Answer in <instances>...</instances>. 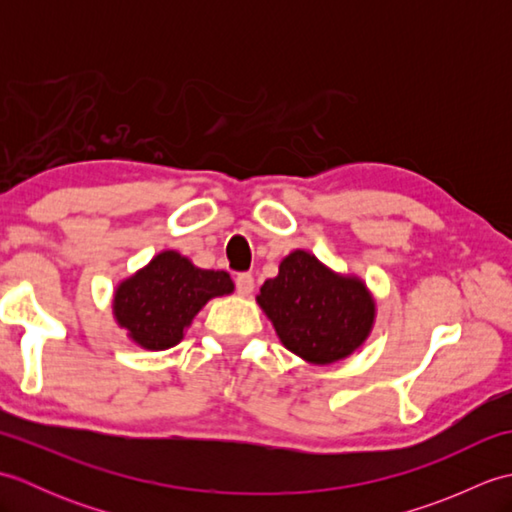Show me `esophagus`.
<instances>
[{"label": "esophagus", "instance_id": "esophagus-1", "mask_svg": "<svg viewBox=\"0 0 512 512\" xmlns=\"http://www.w3.org/2000/svg\"><path fill=\"white\" fill-rule=\"evenodd\" d=\"M235 286H237L239 295L248 297L250 292H253V288H255V279H253V275H250V273H239L235 277Z\"/></svg>", "mask_w": 512, "mask_h": 512}]
</instances>
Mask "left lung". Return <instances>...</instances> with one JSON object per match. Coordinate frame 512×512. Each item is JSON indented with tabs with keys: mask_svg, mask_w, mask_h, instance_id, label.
<instances>
[{
	"mask_svg": "<svg viewBox=\"0 0 512 512\" xmlns=\"http://www.w3.org/2000/svg\"><path fill=\"white\" fill-rule=\"evenodd\" d=\"M257 303L281 345L312 365L354 354L376 321L374 295L361 277L334 273L301 248L281 259L279 275L264 281Z\"/></svg>",
	"mask_w": 512,
	"mask_h": 512,
	"instance_id": "left-lung-1",
	"label": "left lung"
}]
</instances>
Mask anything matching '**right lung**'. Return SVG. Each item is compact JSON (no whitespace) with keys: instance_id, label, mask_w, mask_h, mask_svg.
<instances>
[{"instance_id":"obj_1","label":"right lung","mask_w":512,"mask_h":512,"mask_svg":"<svg viewBox=\"0 0 512 512\" xmlns=\"http://www.w3.org/2000/svg\"><path fill=\"white\" fill-rule=\"evenodd\" d=\"M233 290L224 270H204L178 250H162L116 286L112 310L138 347L160 352L184 339V330L206 303Z\"/></svg>"}]
</instances>
